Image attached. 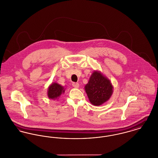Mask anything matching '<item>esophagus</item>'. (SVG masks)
Masks as SVG:
<instances>
[{
	"label": "esophagus",
	"mask_w": 158,
	"mask_h": 158,
	"mask_svg": "<svg viewBox=\"0 0 158 158\" xmlns=\"http://www.w3.org/2000/svg\"><path fill=\"white\" fill-rule=\"evenodd\" d=\"M72 85H73V87H74V88H78V87H79V84L78 83H76V82H73V83H72Z\"/></svg>",
	"instance_id": "1"
}]
</instances>
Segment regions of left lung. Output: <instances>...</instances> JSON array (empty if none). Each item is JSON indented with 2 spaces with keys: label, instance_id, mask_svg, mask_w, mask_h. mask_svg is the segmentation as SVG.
Listing matches in <instances>:
<instances>
[{
  "label": "left lung",
  "instance_id": "8db88e82",
  "mask_svg": "<svg viewBox=\"0 0 158 158\" xmlns=\"http://www.w3.org/2000/svg\"><path fill=\"white\" fill-rule=\"evenodd\" d=\"M112 85L108 79L98 72L93 73L85 89L90 102L100 106L108 100L112 94Z\"/></svg>",
  "mask_w": 158,
  "mask_h": 158
}]
</instances>
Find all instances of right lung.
<instances>
[{
	"mask_svg": "<svg viewBox=\"0 0 158 158\" xmlns=\"http://www.w3.org/2000/svg\"><path fill=\"white\" fill-rule=\"evenodd\" d=\"M64 87L57 83H53L50 85L48 89V95L49 98L56 99L60 97L62 93H64Z\"/></svg>",
	"mask_w": 158,
	"mask_h": 158,
	"instance_id": "right-lung-1",
	"label": "right lung"
}]
</instances>
